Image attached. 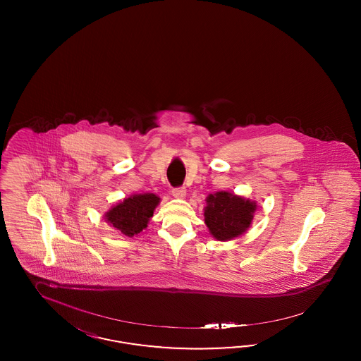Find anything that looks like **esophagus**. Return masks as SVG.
I'll return each mask as SVG.
<instances>
[{
  "label": "esophagus",
  "mask_w": 361,
  "mask_h": 361,
  "mask_svg": "<svg viewBox=\"0 0 361 361\" xmlns=\"http://www.w3.org/2000/svg\"><path fill=\"white\" fill-rule=\"evenodd\" d=\"M172 196L175 197V198H178V200H183V198H185V188H175V189L172 190Z\"/></svg>",
  "instance_id": "esophagus-1"
}]
</instances>
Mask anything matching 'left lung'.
<instances>
[{"label":"left lung","mask_w":361,"mask_h":361,"mask_svg":"<svg viewBox=\"0 0 361 361\" xmlns=\"http://www.w3.org/2000/svg\"><path fill=\"white\" fill-rule=\"evenodd\" d=\"M204 221L209 233L217 240H231L245 234L258 208L257 201L231 192H216L207 197Z\"/></svg>","instance_id":"1"}]
</instances>
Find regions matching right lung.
<instances>
[{
    "label": "right lung",
    "mask_w": 361,
    "mask_h": 361,
    "mask_svg": "<svg viewBox=\"0 0 361 361\" xmlns=\"http://www.w3.org/2000/svg\"><path fill=\"white\" fill-rule=\"evenodd\" d=\"M160 204V197L153 193L131 195L112 205L104 213V221L109 226L132 238L148 226L154 209Z\"/></svg>",
    "instance_id": "1"
}]
</instances>
